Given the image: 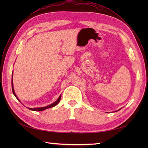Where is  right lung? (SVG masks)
<instances>
[{"instance_id":"obj_1","label":"right lung","mask_w":148,"mask_h":148,"mask_svg":"<svg viewBox=\"0 0 148 148\" xmlns=\"http://www.w3.org/2000/svg\"><path fill=\"white\" fill-rule=\"evenodd\" d=\"M12 91H13V95H14V96L16 97V99L19 101V99H18L17 96H16V95H15V91H14V89H13V83H12ZM60 99H61V95L59 96V99H57L55 102H53V104H51V105H49V106H48L44 107H38V108H33V109H32V108H28V109H29V110H34V111H42V110H45V109H46L51 108V107H53L56 106L57 104H59V102H60Z\"/></svg>"}]
</instances>
